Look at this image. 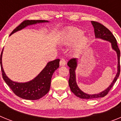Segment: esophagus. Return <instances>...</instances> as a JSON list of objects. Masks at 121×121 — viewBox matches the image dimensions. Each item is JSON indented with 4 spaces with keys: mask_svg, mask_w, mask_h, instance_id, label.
<instances>
[{
    "mask_svg": "<svg viewBox=\"0 0 121 121\" xmlns=\"http://www.w3.org/2000/svg\"><path fill=\"white\" fill-rule=\"evenodd\" d=\"M65 64H66V62L65 60V59L62 58L61 59H60V62H59L60 66H64V65H65Z\"/></svg>",
    "mask_w": 121,
    "mask_h": 121,
    "instance_id": "esophagus-1",
    "label": "esophagus"
}]
</instances>
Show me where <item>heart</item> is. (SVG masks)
<instances>
[{"label":"heart","mask_w":121,"mask_h":121,"mask_svg":"<svg viewBox=\"0 0 121 121\" xmlns=\"http://www.w3.org/2000/svg\"><path fill=\"white\" fill-rule=\"evenodd\" d=\"M83 31L76 27H71L65 31L62 39L64 45L70 46L74 44L73 49L76 53H81L86 47L88 39L83 35Z\"/></svg>","instance_id":"b5f03b06"}]
</instances>
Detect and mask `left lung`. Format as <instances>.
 <instances>
[{
    "instance_id": "obj_1",
    "label": "left lung",
    "mask_w": 121,
    "mask_h": 121,
    "mask_svg": "<svg viewBox=\"0 0 121 121\" xmlns=\"http://www.w3.org/2000/svg\"><path fill=\"white\" fill-rule=\"evenodd\" d=\"M95 31V37L96 39H100L102 40H106V41L110 42L112 45V48L113 50H115L116 52L117 56V73L115 76L113 81H112V84L109 85L108 87L104 90L101 92L97 94H86L82 91L78 86L76 82V69L78 66V59L73 58L70 59L67 63V65L70 67V78L68 81L69 86L71 89V91L77 97L81 98V99H95V98H102L106 96L108 91L110 90L111 88L113 87V85L115 84L116 81H117V78L119 77L120 74V50H119L118 46L117 44V41L115 39V36H113L112 32L107 28L103 25L100 24V23L95 21H91Z\"/></svg>"
}]
</instances>
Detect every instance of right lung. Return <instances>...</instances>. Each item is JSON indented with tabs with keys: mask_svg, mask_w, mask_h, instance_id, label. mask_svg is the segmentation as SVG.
I'll use <instances>...</instances> for the list:
<instances>
[{
	"mask_svg": "<svg viewBox=\"0 0 121 121\" xmlns=\"http://www.w3.org/2000/svg\"><path fill=\"white\" fill-rule=\"evenodd\" d=\"M45 22H49L45 20H26L17 26L10 35L30 25ZM2 54L3 50L0 55V66L2 77L6 84L12 90L15 95L24 99L37 100L44 96L48 92L51 85V78L54 71L59 67L60 59H57L48 62L47 65L40 71V73L31 81L26 82H17L13 81L6 75L2 67Z\"/></svg>",
	"mask_w": 121,
	"mask_h": 121,
	"instance_id": "1",
	"label": "right lung"
}]
</instances>
